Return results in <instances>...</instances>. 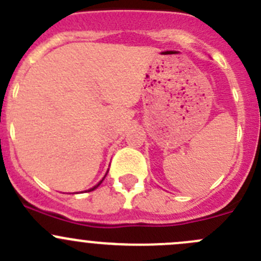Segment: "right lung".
I'll return each instance as SVG.
<instances>
[{
    "instance_id": "obj_1",
    "label": "right lung",
    "mask_w": 261,
    "mask_h": 261,
    "mask_svg": "<svg viewBox=\"0 0 261 261\" xmlns=\"http://www.w3.org/2000/svg\"><path fill=\"white\" fill-rule=\"evenodd\" d=\"M105 177H106V176H105ZM103 179H105V178H103ZM103 179H102V181H103ZM102 181H100V182H99V184H98V185H97V186H94V187H93V189H90V190H89V191H93V190H94V189H97V187H98V186H99V185H100V184H102Z\"/></svg>"
}]
</instances>
